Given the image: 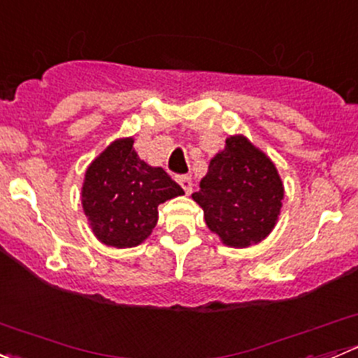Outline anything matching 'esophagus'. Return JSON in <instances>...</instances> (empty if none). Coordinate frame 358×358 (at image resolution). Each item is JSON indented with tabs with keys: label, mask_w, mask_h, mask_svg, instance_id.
<instances>
[{
	"label": "esophagus",
	"mask_w": 358,
	"mask_h": 358,
	"mask_svg": "<svg viewBox=\"0 0 358 358\" xmlns=\"http://www.w3.org/2000/svg\"><path fill=\"white\" fill-rule=\"evenodd\" d=\"M176 182H178L180 185H182V189L185 190L187 194L192 192V180H190V176H187V175H178V176H176Z\"/></svg>",
	"instance_id": "34e87169"
}]
</instances>
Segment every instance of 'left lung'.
<instances>
[{
	"mask_svg": "<svg viewBox=\"0 0 358 358\" xmlns=\"http://www.w3.org/2000/svg\"><path fill=\"white\" fill-rule=\"evenodd\" d=\"M204 209L209 230L223 244L248 248L272 232L284 199L275 166L244 136L227 138L209 162L201 190L192 194Z\"/></svg>",
	"mask_w": 358,
	"mask_h": 358,
	"instance_id": "obj_1",
	"label": "left lung"
}]
</instances>
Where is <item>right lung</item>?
Wrapping results in <instances>:
<instances>
[{
	"label": "right lung",
	"mask_w": 358,
	"mask_h": 358,
	"mask_svg": "<svg viewBox=\"0 0 358 358\" xmlns=\"http://www.w3.org/2000/svg\"><path fill=\"white\" fill-rule=\"evenodd\" d=\"M183 189L162 168L140 161L133 138L115 140L90 164L83 183V209L100 243L138 246L157 223V206Z\"/></svg>",
	"instance_id": "obj_1"
}]
</instances>
